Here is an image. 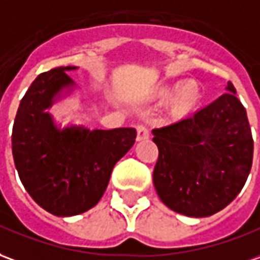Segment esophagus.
Masks as SVG:
<instances>
[{
	"label": "esophagus",
	"mask_w": 260,
	"mask_h": 260,
	"mask_svg": "<svg viewBox=\"0 0 260 260\" xmlns=\"http://www.w3.org/2000/svg\"><path fill=\"white\" fill-rule=\"evenodd\" d=\"M149 138V129L145 124H139L136 126V141H143Z\"/></svg>",
	"instance_id": "esophagus-1"
}]
</instances>
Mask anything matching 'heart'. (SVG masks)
Here are the masks:
<instances>
[{"label":"heart","mask_w":260,"mask_h":260,"mask_svg":"<svg viewBox=\"0 0 260 260\" xmlns=\"http://www.w3.org/2000/svg\"><path fill=\"white\" fill-rule=\"evenodd\" d=\"M173 88H165V90H160L157 92V95L160 99H170L173 95ZM200 99H201V90H200L199 84L194 83V81H187L183 86L179 87L177 91L174 92V108L181 114L188 112L199 104Z\"/></svg>","instance_id":"obj_1"}]
</instances>
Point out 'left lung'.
I'll list each match as a JSON object with an SVG mask.
<instances>
[{"label":"left lung","mask_w":260,"mask_h":260,"mask_svg":"<svg viewBox=\"0 0 260 260\" xmlns=\"http://www.w3.org/2000/svg\"><path fill=\"white\" fill-rule=\"evenodd\" d=\"M226 92L174 124L153 129L157 196L187 217H210L237 197L249 176L253 139L232 83Z\"/></svg>","instance_id":"obj_1"}]
</instances>
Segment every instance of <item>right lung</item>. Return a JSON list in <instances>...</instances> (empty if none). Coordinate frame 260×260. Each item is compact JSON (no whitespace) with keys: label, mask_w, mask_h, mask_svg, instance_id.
<instances>
[{"label":"right lung","mask_w":260,"mask_h":260,"mask_svg":"<svg viewBox=\"0 0 260 260\" xmlns=\"http://www.w3.org/2000/svg\"><path fill=\"white\" fill-rule=\"evenodd\" d=\"M56 67L39 74L21 100L12 129V155L25 190L53 215L88 211L103 197L115 163L135 143V128L88 129L56 124L49 108L76 83Z\"/></svg>","instance_id":"right-lung-1"}]
</instances>
